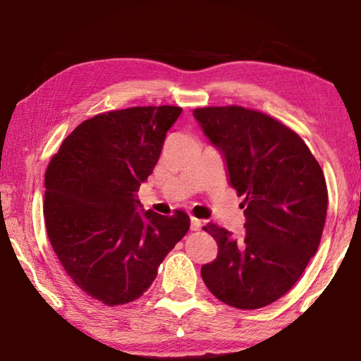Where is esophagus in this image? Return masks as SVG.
<instances>
[{
    "label": "esophagus",
    "mask_w": 361,
    "mask_h": 361,
    "mask_svg": "<svg viewBox=\"0 0 361 361\" xmlns=\"http://www.w3.org/2000/svg\"><path fill=\"white\" fill-rule=\"evenodd\" d=\"M200 229H202V221L192 216L191 218V231H200Z\"/></svg>",
    "instance_id": "34e87169"
}]
</instances>
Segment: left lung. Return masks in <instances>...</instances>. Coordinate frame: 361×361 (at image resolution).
Listing matches in <instances>:
<instances>
[{
    "mask_svg": "<svg viewBox=\"0 0 361 361\" xmlns=\"http://www.w3.org/2000/svg\"><path fill=\"white\" fill-rule=\"evenodd\" d=\"M226 162L229 185L243 195L240 237L209 223L218 243L202 266L207 288L237 309L269 305L301 277L320 245L328 191L322 167L301 137L264 113L242 106L194 109Z\"/></svg>",
    "mask_w": 361,
    "mask_h": 361,
    "instance_id": "obj_1",
    "label": "left lung"
}]
</instances>
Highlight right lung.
<instances>
[{"mask_svg": "<svg viewBox=\"0 0 361 361\" xmlns=\"http://www.w3.org/2000/svg\"><path fill=\"white\" fill-rule=\"evenodd\" d=\"M180 106H133L84 121L46 170L44 221L59 261L79 288L106 305L138 299L189 229V216L142 209Z\"/></svg>", "mask_w": 361, "mask_h": 361, "instance_id": "obj_1", "label": "right lung"}]
</instances>
